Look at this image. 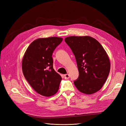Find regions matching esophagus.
Segmentation results:
<instances>
[{
  "label": "esophagus",
  "instance_id": "esophagus-1",
  "mask_svg": "<svg viewBox=\"0 0 126 126\" xmlns=\"http://www.w3.org/2000/svg\"><path fill=\"white\" fill-rule=\"evenodd\" d=\"M64 79H68L69 78V77H70V76H69V74H65V75H64Z\"/></svg>",
  "mask_w": 126,
  "mask_h": 126
}]
</instances>
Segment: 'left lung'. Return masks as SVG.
<instances>
[{
    "label": "left lung",
    "mask_w": 126,
    "mask_h": 126,
    "mask_svg": "<svg viewBox=\"0 0 126 126\" xmlns=\"http://www.w3.org/2000/svg\"><path fill=\"white\" fill-rule=\"evenodd\" d=\"M75 56L79 77L74 84L80 92L93 94L105 83L110 72L108 55L96 39L88 36L65 38Z\"/></svg>",
    "instance_id": "1"
}]
</instances>
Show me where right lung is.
Listing matches in <instances>:
<instances>
[{"label": "right lung", "mask_w": 126, "mask_h": 126, "mask_svg": "<svg viewBox=\"0 0 126 126\" xmlns=\"http://www.w3.org/2000/svg\"><path fill=\"white\" fill-rule=\"evenodd\" d=\"M61 37L38 38L31 43L22 59V71L31 87L42 96L49 97L57 93L61 76L53 68L52 55L62 42Z\"/></svg>", "instance_id": "obj_1"}]
</instances>
